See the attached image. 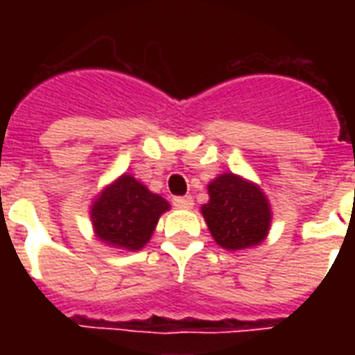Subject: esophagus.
<instances>
[{"mask_svg": "<svg viewBox=\"0 0 355 355\" xmlns=\"http://www.w3.org/2000/svg\"><path fill=\"white\" fill-rule=\"evenodd\" d=\"M173 205L177 209H192V196H178V198H173Z\"/></svg>", "mask_w": 355, "mask_h": 355, "instance_id": "34e87169", "label": "esophagus"}]
</instances>
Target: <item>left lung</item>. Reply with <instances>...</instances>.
Listing matches in <instances>:
<instances>
[{
  "label": "left lung",
  "instance_id": "8db88e82",
  "mask_svg": "<svg viewBox=\"0 0 355 355\" xmlns=\"http://www.w3.org/2000/svg\"><path fill=\"white\" fill-rule=\"evenodd\" d=\"M209 201L201 207L209 232L228 251L259 245L268 236L272 211L259 186L234 173H224L207 186Z\"/></svg>",
  "mask_w": 355,
  "mask_h": 355
}]
</instances>
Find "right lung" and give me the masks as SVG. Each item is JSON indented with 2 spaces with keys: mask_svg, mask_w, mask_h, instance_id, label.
I'll use <instances>...</instances> for the list:
<instances>
[{
  "mask_svg": "<svg viewBox=\"0 0 355 355\" xmlns=\"http://www.w3.org/2000/svg\"><path fill=\"white\" fill-rule=\"evenodd\" d=\"M162 196L152 193L131 175H121L93 201L91 220L96 238L123 251H140L169 211Z\"/></svg>",
  "mask_w": 355,
  "mask_h": 355,
  "instance_id": "add662e5",
  "label": "right lung"
}]
</instances>
